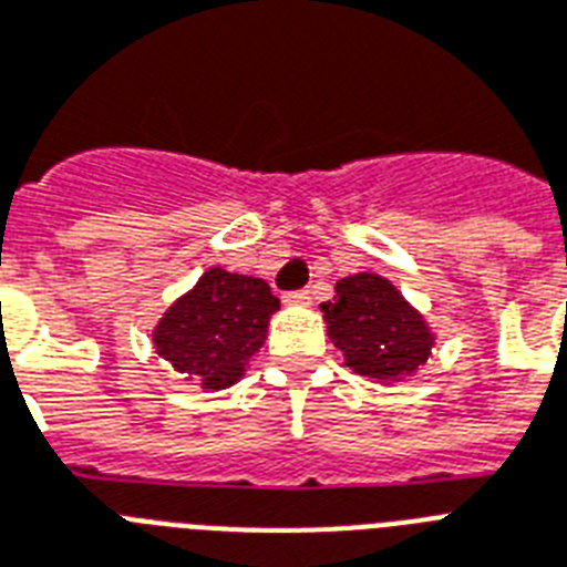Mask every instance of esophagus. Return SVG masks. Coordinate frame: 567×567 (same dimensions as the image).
I'll list each match as a JSON object with an SVG mask.
<instances>
[{
    "instance_id": "obj_1",
    "label": "esophagus",
    "mask_w": 567,
    "mask_h": 567,
    "mask_svg": "<svg viewBox=\"0 0 567 567\" xmlns=\"http://www.w3.org/2000/svg\"><path fill=\"white\" fill-rule=\"evenodd\" d=\"M284 301H287V305H310V292H307V289L287 292V296H284Z\"/></svg>"
}]
</instances>
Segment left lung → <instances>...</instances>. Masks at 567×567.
Returning a JSON list of instances; mask_svg holds the SVG:
<instances>
[{
  "label": "left lung",
  "instance_id": "8db88e82",
  "mask_svg": "<svg viewBox=\"0 0 567 567\" xmlns=\"http://www.w3.org/2000/svg\"><path fill=\"white\" fill-rule=\"evenodd\" d=\"M321 312L348 369L383 386L415 378L436 346L427 319L374 271L339 280L337 296L321 305Z\"/></svg>",
  "mask_w": 567,
  "mask_h": 567
}]
</instances>
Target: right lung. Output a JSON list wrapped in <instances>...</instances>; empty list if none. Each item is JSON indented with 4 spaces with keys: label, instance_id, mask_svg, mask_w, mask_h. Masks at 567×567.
I'll return each mask as SVG.
<instances>
[{
    "label": "right lung",
    "instance_id": "right-lung-1",
    "mask_svg": "<svg viewBox=\"0 0 567 567\" xmlns=\"http://www.w3.org/2000/svg\"><path fill=\"white\" fill-rule=\"evenodd\" d=\"M280 301L266 280L210 266L152 330L155 354L205 392L234 386L266 342Z\"/></svg>",
    "mask_w": 567,
    "mask_h": 567
}]
</instances>
